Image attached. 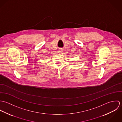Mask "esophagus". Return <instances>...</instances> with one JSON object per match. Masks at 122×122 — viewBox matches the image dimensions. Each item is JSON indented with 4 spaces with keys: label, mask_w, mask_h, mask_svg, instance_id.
<instances>
[{
    "label": "esophagus",
    "mask_w": 122,
    "mask_h": 122,
    "mask_svg": "<svg viewBox=\"0 0 122 122\" xmlns=\"http://www.w3.org/2000/svg\"><path fill=\"white\" fill-rule=\"evenodd\" d=\"M58 52H59V53H61L62 52V49H59V51H58Z\"/></svg>",
    "instance_id": "1"
}]
</instances>
